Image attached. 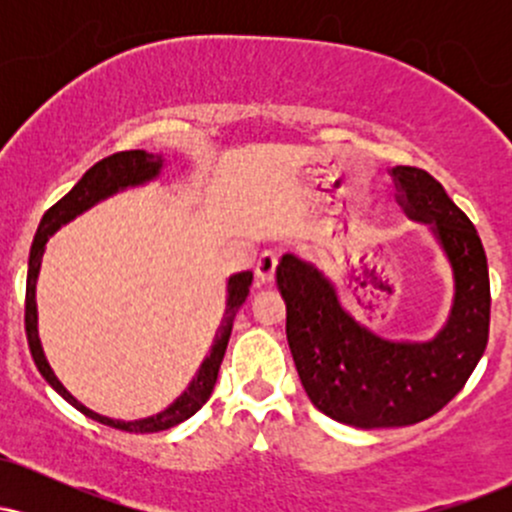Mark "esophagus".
<instances>
[{"label":"esophagus","instance_id":"obj_1","mask_svg":"<svg viewBox=\"0 0 512 512\" xmlns=\"http://www.w3.org/2000/svg\"><path fill=\"white\" fill-rule=\"evenodd\" d=\"M276 264H279V255H276L274 250H267L260 260H257L255 274H257V281H260V284H272L274 274H276Z\"/></svg>","mask_w":512,"mask_h":512}]
</instances>
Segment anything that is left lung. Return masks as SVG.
Segmentation results:
<instances>
[{"label": "left lung", "mask_w": 512, "mask_h": 512, "mask_svg": "<svg viewBox=\"0 0 512 512\" xmlns=\"http://www.w3.org/2000/svg\"><path fill=\"white\" fill-rule=\"evenodd\" d=\"M392 175L399 204L411 219L433 223L455 272V305L436 339L407 344L375 337L339 305L315 267L293 255L276 267L298 378L322 414L356 428L411 426L438 414L489 342V264L477 228L431 173L397 166Z\"/></svg>", "instance_id": "obj_1"}]
</instances>
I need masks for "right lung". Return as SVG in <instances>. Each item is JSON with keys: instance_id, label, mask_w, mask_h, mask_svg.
<instances>
[{"instance_id": "obj_1", "label": "right lung", "mask_w": 512, "mask_h": 512, "mask_svg": "<svg viewBox=\"0 0 512 512\" xmlns=\"http://www.w3.org/2000/svg\"><path fill=\"white\" fill-rule=\"evenodd\" d=\"M163 161L161 156L146 154V151H120V154H113L103 161H98L96 166H91L84 173L72 190L64 195L60 202L52 204V207L43 214V221H40L38 233H35L33 245H31V257H28V279H26V337H28V346H31V356L38 366L43 378L55 387L60 395L67 399L72 407H76L81 414H86L88 419L98 421V424H105L110 428H120V431L127 433H158V431H168V428L182 424L185 419H190L192 414H197L199 409L207 404V399L214 392L216 378H219V368L223 361V354H226L228 339H231V330H233V317H236L238 308L245 303L250 293V284H252V272H240L236 276L228 279V303H226V313H223L221 327L216 332L214 346H211L209 356L204 358V363L199 366L197 375L192 378L190 387H187L182 395L175 399L173 404L161 414L149 416V419H139V421H115L108 419V416L96 414V411L86 409L84 404L76 402V399L64 390V385L57 380V375L52 373L48 358L43 354V346H40L38 339V313H35V279H38V269H40V260H43V250L45 243L62 223L72 221L76 214L86 211L88 207L98 202V199L113 195V192L122 190V187L129 185H142V182L156 178L158 170H161Z\"/></svg>"}]
</instances>
